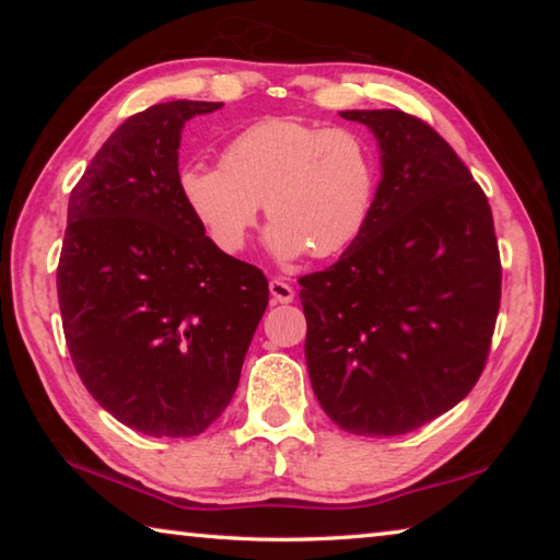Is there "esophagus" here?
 Masks as SVG:
<instances>
[{
    "instance_id": "1",
    "label": "esophagus",
    "mask_w": 560,
    "mask_h": 560,
    "mask_svg": "<svg viewBox=\"0 0 560 560\" xmlns=\"http://www.w3.org/2000/svg\"><path fill=\"white\" fill-rule=\"evenodd\" d=\"M269 291H271V299L277 303H291L293 296H296V293H293V287H289V283L281 279H271Z\"/></svg>"
}]
</instances>
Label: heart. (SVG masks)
Returning a JSON list of instances; mask_svg holds the SVG:
<instances>
[{
    "label": "heart",
    "instance_id": "1",
    "mask_svg": "<svg viewBox=\"0 0 560 560\" xmlns=\"http://www.w3.org/2000/svg\"><path fill=\"white\" fill-rule=\"evenodd\" d=\"M187 212L217 249H244L261 200L271 222L264 244L281 261L314 252L328 259L371 222L377 160L360 132L267 118L226 143L222 167L189 163L177 175Z\"/></svg>",
    "mask_w": 560,
    "mask_h": 560
}]
</instances>
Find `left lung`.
I'll return each mask as SVG.
<instances>
[{"label": "left lung", "mask_w": 560, "mask_h": 560, "mask_svg": "<svg viewBox=\"0 0 560 560\" xmlns=\"http://www.w3.org/2000/svg\"><path fill=\"white\" fill-rule=\"evenodd\" d=\"M377 140L381 183L360 240L301 277L306 365L340 430L393 438L469 395L501 299L487 195L428 122L402 110H340Z\"/></svg>", "instance_id": "obj_1"}]
</instances>
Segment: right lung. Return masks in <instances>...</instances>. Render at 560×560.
I'll list each match as a JSON object with an SVG mask.
<instances>
[{
  "mask_svg": "<svg viewBox=\"0 0 560 560\" xmlns=\"http://www.w3.org/2000/svg\"><path fill=\"white\" fill-rule=\"evenodd\" d=\"M220 108L170 101L128 118L69 200L66 346L103 410L148 438H195L226 410L269 303L267 277L217 249L177 192L185 122Z\"/></svg>",
  "mask_w": 560,
  "mask_h": 560,
  "instance_id": "right-lung-1",
  "label": "right lung"
}]
</instances>
